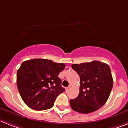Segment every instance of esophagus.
<instances>
[{"label":"esophagus","mask_w":128,"mask_h":128,"mask_svg":"<svg viewBox=\"0 0 128 128\" xmlns=\"http://www.w3.org/2000/svg\"><path fill=\"white\" fill-rule=\"evenodd\" d=\"M70 88V86H68V87H66V92H68V91L69 90Z\"/></svg>","instance_id":"obj_1"}]
</instances>
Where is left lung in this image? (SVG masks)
<instances>
[{
  "label": "left lung",
  "instance_id": "obj_1",
  "mask_svg": "<svg viewBox=\"0 0 128 128\" xmlns=\"http://www.w3.org/2000/svg\"><path fill=\"white\" fill-rule=\"evenodd\" d=\"M72 67L80 77L79 95L70 100L72 109L83 114L96 111L106 104L112 90L110 67L97 60L72 64Z\"/></svg>",
  "mask_w": 128,
  "mask_h": 128
}]
</instances>
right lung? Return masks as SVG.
<instances>
[{
	"instance_id": "right-lung-1",
	"label": "right lung",
	"mask_w": 128,
	"mask_h": 128,
	"mask_svg": "<svg viewBox=\"0 0 128 128\" xmlns=\"http://www.w3.org/2000/svg\"><path fill=\"white\" fill-rule=\"evenodd\" d=\"M65 67L64 63L44 58L22 62L17 73V86L28 107L43 110L53 106L56 97L65 91L58 77Z\"/></svg>"
}]
</instances>
